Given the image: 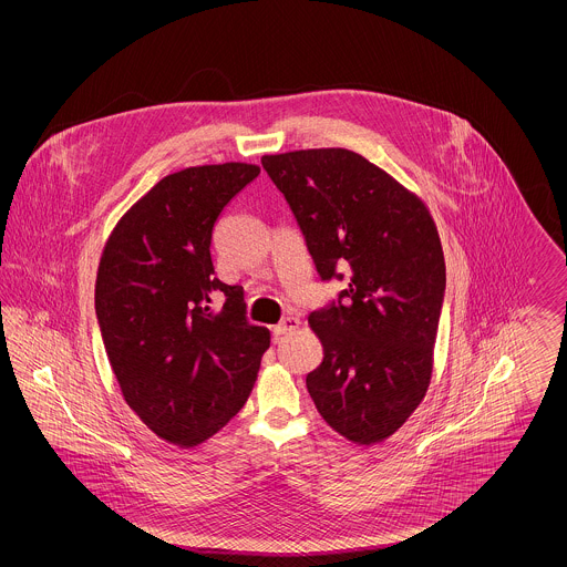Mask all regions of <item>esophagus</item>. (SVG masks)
Masks as SVG:
<instances>
[{
    "label": "esophagus",
    "mask_w": 567,
    "mask_h": 567,
    "mask_svg": "<svg viewBox=\"0 0 567 567\" xmlns=\"http://www.w3.org/2000/svg\"><path fill=\"white\" fill-rule=\"evenodd\" d=\"M299 327V319L297 317H285L280 323L274 327V333L276 336H285V333H291Z\"/></svg>",
    "instance_id": "34e87169"
}]
</instances>
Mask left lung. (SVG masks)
<instances>
[{
	"label": "left lung",
	"mask_w": 567,
	"mask_h": 567,
	"mask_svg": "<svg viewBox=\"0 0 567 567\" xmlns=\"http://www.w3.org/2000/svg\"><path fill=\"white\" fill-rule=\"evenodd\" d=\"M323 280L347 276L340 301L308 324L323 344L306 386L327 425L370 446L423 402L446 287L425 202L349 148L264 155Z\"/></svg>",
	"instance_id": "1"
}]
</instances>
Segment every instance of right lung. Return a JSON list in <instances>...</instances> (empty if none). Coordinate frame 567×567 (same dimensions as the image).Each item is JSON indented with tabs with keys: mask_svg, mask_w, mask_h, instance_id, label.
<instances>
[{
	"mask_svg": "<svg viewBox=\"0 0 567 567\" xmlns=\"http://www.w3.org/2000/svg\"><path fill=\"white\" fill-rule=\"evenodd\" d=\"M259 172L243 162L174 172L118 218L102 250L95 312L110 368L140 421L181 449L240 412L270 349V329L246 321L243 287L220 282L210 255L220 210Z\"/></svg>",
	"mask_w": 567,
	"mask_h": 567,
	"instance_id": "right-lung-1",
	"label": "right lung"
}]
</instances>
